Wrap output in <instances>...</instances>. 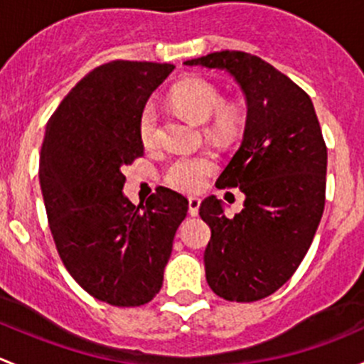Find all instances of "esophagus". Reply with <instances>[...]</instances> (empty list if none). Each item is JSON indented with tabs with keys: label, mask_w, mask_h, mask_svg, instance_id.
I'll use <instances>...</instances> for the list:
<instances>
[{
	"label": "esophagus",
	"mask_w": 364,
	"mask_h": 364,
	"mask_svg": "<svg viewBox=\"0 0 364 364\" xmlns=\"http://www.w3.org/2000/svg\"><path fill=\"white\" fill-rule=\"evenodd\" d=\"M200 205H201V200L198 196H191L189 198V213L191 215H198V210H200Z\"/></svg>",
	"instance_id": "obj_1"
}]
</instances>
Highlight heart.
Segmentation results:
<instances>
[{
  "label": "heart",
  "mask_w": 364,
  "mask_h": 364,
  "mask_svg": "<svg viewBox=\"0 0 364 364\" xmlns=\"http://www.w3.org/2000/svg\"><path fill=\"white\" fill-rule=\"evenodd\" d=\"M171 100L198 122H208L210 119L220 114L224 107V98L219 89L205 80L181 82L171 91ZM138 134L144 145H154L159 138V112L152 101L145 103L141 108L138 117ZM213 170H215V159L212 154H181L168 164L164 181L175 189L193 193L203 187Z\"/></svg>",
  "instance_id": "1"
}]
</instances>
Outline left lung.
<instances>
[{
    "instance_id": "obj_1",
    "label": "left lung",
    "mask_w": 364,
    "mask_h": 364,
    "mask_svg": "<svg viewBox=\"0 0 364 364\" xmlns=\"http://www.w3.org/2000/svg\"><path fill=\"white\" fill-rule=\"evenodd\" d=\"M183 65L228 71L245 95L242 145L215 183L240 187L243 210L228 217L208 196L200 215L212 231L210 289L228 301H257L293 277L321 223L328 149L319 121L310 96L257 55L223 50Z\"/></svg>"
}]
</instances>
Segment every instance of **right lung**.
<instances>
[{"label":"right lung","mask_w":364,"mask_h":364,"mask_svg":"<svg viewBox=\"0 0 364 364\" xmlns=\"http://www.w3.org/2000/svg\"><path fill=\"white\" fill-rule=\"evenodd\" d=\"M173 65L112 61L89 71L48 119L40 152L48 226L78 286L114 306H140L163 286L189 201L156 191L145 205L122 194V168L144 156L138 117Z\"/></svg>","instance_id":"1"}]
</instances>
